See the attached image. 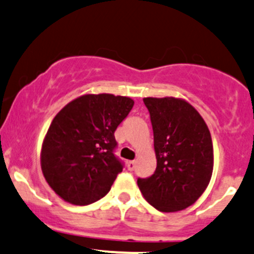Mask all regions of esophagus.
I'll return each instance as SVG.
<instances>
[{"mask_svg":"<svg viewBox=\"0 0 254 254\" xmlns=\"http://www.w3.org/2000/svg\"><path fill=\"white\" fill-rule=\"evenodd\" d=\"M127 169H129V170H134L136 163H135V161H129V162L127 163Z\"/></svg>","mask_w":254,"mask_h":254,"instance_id":"esophagus-1","label":"esophagus"}]
</instances>
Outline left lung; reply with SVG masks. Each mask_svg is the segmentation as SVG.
Segmentation results:
<instances>
[{
  "label": "left lung",
  "instance_id": "1",
  "mask_svg": "<svg viewBox=\"0 0 254 254\" xmlns=\"http://www.w3.org/2000/svg\"><path fill=\"white\" fill-rule=\"evenodd\" d=\"M153 129L156 172L138 179L141 193L161 212L190 207L202 196L213 174L209 129L191 103L176 97H145Z\"/></svg>",
  "mask_w": 254,
  "mask_h": 254
}]
</instances>
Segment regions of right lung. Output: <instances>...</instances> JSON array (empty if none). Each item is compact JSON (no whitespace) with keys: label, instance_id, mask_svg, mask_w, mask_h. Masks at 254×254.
<instances>
[{"label":"right lung","instance_id":"obj_1","mask_svg":"<svg viewBox=\"0 0 254 254\" xmlns=\"http://www.w3.org/2000/svg\"><path fill=\"white\" fill-rule=\"evenodd\" d=\"M134 100L112 93H86L56 114L41 146L45 180L63 201L86 205L108 193L123 165L113 149L114 131Z\"/></svg>","mask_w":254,"mask_h":254}]
</instances>
